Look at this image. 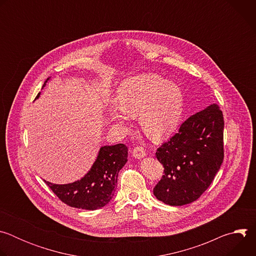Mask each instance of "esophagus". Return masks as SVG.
Segmentation results:
<instances>
[{
  "label": "esophagus",
  "instance_id": "obj_1",
  "mask_svg": "<svg viewBox=\"0 0 256 256\" xmlns=\"http://www.w3.org/2000/svg\"><path fill=\"white\" fill-rule=\"evenodd\" d=\"M132 156L138 159L144 158L146 156V151L142 147H140V146H136V147H134L132 150Z\"/></svg>",
  "mask_w": 256,
  "mask_h": 256
}]
</instances>
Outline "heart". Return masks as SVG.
<instances>
[{
	"label": "heart",
	"mask_w": 256,
	"mask_h": 256,
	"mask_svg": "<svg viewBox=\"0 0 256 256\" xmlns=\"http://www.w3.org/2000/svg\"><path fill=\"white\" fill-rule=\"evenodd\" d=\"M118 104L109 103V114L118 126H126L128 116H138L142 130L151 140L161 142L178 128L184 94L178 85L154 72L124 80L118 90Z\"/></svg>",
	"instance_id": "b5f03b06"
}]
</instances>
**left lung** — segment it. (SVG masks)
Wrapping results in <instances>:
<instances>
[{"instance_id": "left-lung-1", "label": "left lung", "mask_w": 256, "mask_h": 256, "mask_svg": "<svg viewBox=\"0 0 256 256\" xmlns=\"http://www.w3.org/2000/svg\"><path fill=\"white\" fill-rule=\"evenodd\" d=\"M224 116L212 103L190 116L157 149L164 175L154 188L157 200L170 206L196 200L210 186L224 160Z\"/></svg>"}]
</instances>
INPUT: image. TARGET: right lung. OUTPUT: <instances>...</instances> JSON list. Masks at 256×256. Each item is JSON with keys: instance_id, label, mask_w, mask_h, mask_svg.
<instances>
[{"instance_id": "right-lung-1", "label": "right lung", "mask_w": 256, "mask_h": 256, "mask_svg": "<svg viewBox=\"0 0 256 256\" xmlns=\"http://www.w3.org/2000/svg\"><path fill=\"white\" fill-rule=\"evenodd\" d=\"M46 79L42 88L46 85ZM40 93L36 96L38 98ZM128 161V147L124 144L104 146L91 170L81 179L68 184H46L66 204L94 210L107 204L114 196L120 170Z\"/></svg>"}]
</instances>
